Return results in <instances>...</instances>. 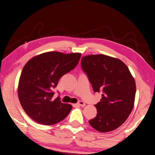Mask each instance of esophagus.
Instances as JSON below:
<instances>
[{"instance_id": "1", "label": "esophagus", "mask_w": 155, "mask_h": 155, "mask_svg": "<svg viewBox=\"0 0 155 155\" xmlns=\"http://www.w3.org/2000/svg\"><path fill=\"white\" fill-rule=\"evenodd\" d=\"M77 104L81 106V107H84V106H85V103H84V101H78Z\"/></svg>"}]
</instances>
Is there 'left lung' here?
<instances>
[{"label":"left lung","mask_w":155,"mask_h":155,"mask_svg":"<svg viewBox=\"0 0 155 155\" xmlns=\"http://www.w3.org/2000/svg\"><path fill=\"white\" fill-rule=\"evenodd\" d=\"M81 66L94 92L101 99L94 106L97 114L89 124L100 132H108L121 126L134 107L136 84L130 70L121 61L106 55L82 57Z\"/></svg>","instance_id":"8db88e82"}]
</instances>
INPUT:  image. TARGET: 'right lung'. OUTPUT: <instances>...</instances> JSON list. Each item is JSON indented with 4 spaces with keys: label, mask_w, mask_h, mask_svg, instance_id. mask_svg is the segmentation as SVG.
<instances>
[{
    "label": "right lung",
    "mask_w": 155,
    "mask_h": 155,
    "mask_svg": "<svg viewBox=\"0 0 155 155\" xmlns=\"http://www.w3.org/2000/svg\"><path fill=\"white\" fill-rule=\"evenodd\" d=\"M81 54L44 53L32 58L23 67L18 94L23 110L41 124L52 125L65 119L72 106L63 104L59 96L53 99V89L64 74L79 63Z\"/></svg>",
    "instance_id": "1"
}]
</instances>
